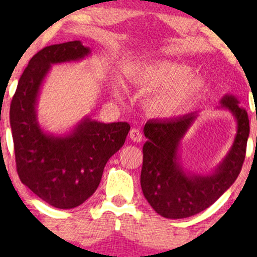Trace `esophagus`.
Wrapping results in <instances>:
<instances>
[{"label": "esophagus", "mask_w": 257, "mask_h": 257, "mask_svg": "<svg viewBox=\"0 0 257 257\" xmlns=\"http://www.w3.org/2000/svg\"><path fill=\"white\" fill-rule=\"evenodd\" d=\"M129 137H131L132 141L136 142V143H141L142 139H143V136H142V132L139 131V129H137V128L132 129L131 133H129Z\"/></svg>", "instance_id": "34e87169"}]
</instances>
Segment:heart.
<instances>
[{"label": "heart", "mask_w": 257, "mask_h": 257, "mask_svg": "<svg viewBox=\"0 0 257 257\" xmlns=\"http://www.w3.org/2000/svg\"><path fill=\"white\" fill-rule=\"evenodd\" d=\"M190 68L174 62H159L139 68L131 82L144 92H156L148 100L153 115L172 118L188 109L205 90V80L189 76Z\"/></svg>", "instance_id": "b5f03b06"}]
</instances>
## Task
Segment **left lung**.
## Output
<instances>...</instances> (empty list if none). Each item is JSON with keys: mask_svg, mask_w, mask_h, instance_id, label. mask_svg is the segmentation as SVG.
Wrapping results in <instances>:
<instances>
[{"mask_svg": "<svg viewBox=\"0 0 257 257\" xmlns=\"http://www.w3.org/2000/svg\"><path fill=\"white\" fill-rule=\"evenodd\" d=\"M237 121L231 149L212 174H190L183 169L178 149L180 141L195 121L198 113L165 120H148L144 136L141 185L148 203L167 219H184L208 209L236 180L246 154L250 125L247 112L234 95L220 100Z\"/></svg>", "mask_w": 257, "mask_h": 257, "instance_id": "8db88e82", "label": "left lung"}]
</instances>
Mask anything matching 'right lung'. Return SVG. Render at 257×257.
<instances>
[{
	"label": "right lung",
	"mask_w": 257,
	"mask_h": 257,
	"mask_svg": "<svg viewBox=\"0 0 257 257\" xmlns=\"http://www.w3.org/2000/svg\"><path fill=\"white\" fill-rule=\"evenodd\" d=\"M90 53L80 41L47 46L28 62L10 108L16 168L21 181L57 209H73L97 190L105 164L125 142L126 121L100 123L89 116L63 137L47 134L37 121L41 84L52 64Z\"/></svg>",
	"instance_id": "add662e5"
}]
</instances>
